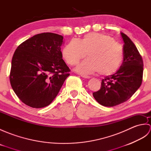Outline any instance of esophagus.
<instances>
[{"label": "esophagus", "instance_id": "34e87169", "mask_svg": "<svg viewBox=\"0 0 151 151\" xmlns=\"http://www.w3.org/2000/svg\"><path fill=\"white\" fill-rule=\"evenodd\" d=\"M81 76L82 78H87V79H89L91 78V76H87V75H81Z\"/></svg>", "mask_w": 151, "mask_h": 151}]
</instances>
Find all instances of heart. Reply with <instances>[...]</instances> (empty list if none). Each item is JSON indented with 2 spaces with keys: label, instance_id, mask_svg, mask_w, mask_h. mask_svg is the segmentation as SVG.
<instances>
[{
  "label": "heart",
  "instance_id": "obj_1",
  "mask_svg": "<svg viewBox=\"0 0 151 151\" xmlns=\"http://www.w3.org/2000/svg\"><path fill=\"white\" fill-rule=\"evenodd\" d=\"M88 53V58L76 67V71L82 75L99 72L101 75H113L123 62V47L107 35L91 32L81 40L73 39L63 47L62 56L70 65L77 63Z\"/></svg>",
  "mask_w": 151,
  "mask_h": 151
}]
</instances>
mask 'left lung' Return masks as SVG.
<instances>
[{"mask_svg":"<svg viewBox=\"0 0 151 151\" xmlns=\"http://www.w3.org/2000/svg\"><path fill=\"white\" fill-rule=\"evenodd\" d=\"M121 35L124 43L123 63L116 73L102 79L101 89L93 93L95 100L104 106H114L129 100L142 82V58L130 38L122 32Z\"/></svg>","mask_w":151,"mask_h":151,"instance_id":"obj_1","label":"left lung"}]
</instances>
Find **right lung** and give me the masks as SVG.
Masks as SVG:
<instances>
[{"instance_id": "add662e5", "label": "right lung", "mask_w": 151, "mask_h": 151, "mask_svg": "<svg viewBox=\"0 0 151 151\" xmlns=\"http://www.w3.org/2000/svg\"><path fill=\"white\" fill-rule=\"evenodd\" d=\"M63 37L54 33L35 35L15 50L9 81L13 90L28 106L41 108L56 98L70 69L62 59Z\"/></svg>"}]
</instances>
